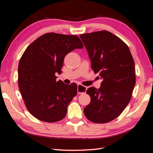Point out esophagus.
Listing matches in <instances>:
<instances>
[{"instance_id": "esophagus-1", "label": "esophagus", "mask_w": 153, "mask_h": 153, "mask_svg": "<svg viewBox=\"0 0 153 153\" xmlns=\"http://www.w3.org/2000/svg\"><path fill=\"white\" fill-rule=\"evenodd\" d=\"M86 87L82 86L81 85H77V93L79 94H84L86 92Z\"/></svg>"}]
</instances>
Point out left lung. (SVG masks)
<instances>
[{"instance_id":"obj_1","label":"left lung","mask_w":153,"mask_h":153,"mask_svg":"<svg viewBox=\"0 0 153 153\" xmlns=\"http://www.w3.org/2000/svg\"><path fill=\"white\" fill-rule=\"evenodd\" d=\"M80 38L88 51L91 68L102 79L99 89L86 91L91 101L84 109L94 123H109L128 106L136 82L134 62L128 46L111 33L100 30L82 34Z\"/></svg>"}]
</instances>
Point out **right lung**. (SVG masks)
<instances>
[{
  "label": "right lung",
  "mask_w": 153,
  "mask_h": 153,
  "mask_svg": "<svg viewBox=\"0 0 153 153\" xmlns=\"http://www.w3.org/2000/svg\"><path fill=\"white\" fill-rule=\"evenodd\" d=\"M75 35L48 33L27 47L18 68L19 90L27 110L37 119L55 123L66 116L67 107L77 92L76 83L56 81L64 58L76 49H82Z\"/></svg>",
  "instance_id": "add662e5"
}]
</instances>
